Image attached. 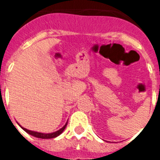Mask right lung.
I'll list each match as a JSON object with an SVG mask.
<instances>
[{
	"instance_id": "1",
	"label": "right lung",
	"mask_w": 160,
	"mask_h": 160,
	"mask_svg": "<svg viewBox=\"0 0 160 160\" xmlns=\"http://www.w3.org/2000/svg\"><path fill=\"white\" fill-rule=\"evenodd\" d=\"M67 123L68 121L65 123V125H64L61 129H60L59 130H57V131L53 132V133H47V134H46V133H41V132L29 130V129H26V128H24V127H22L21 125H20L19 124H18L21 127V129H24L27 134H31V135H32V136L36 137V138H40V139H53V138H56L57 136H59V135H60L63 131H64V129H65V127H66V125H67Z\"/></svg>"
}]
</instances>
